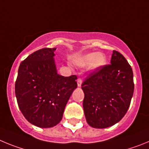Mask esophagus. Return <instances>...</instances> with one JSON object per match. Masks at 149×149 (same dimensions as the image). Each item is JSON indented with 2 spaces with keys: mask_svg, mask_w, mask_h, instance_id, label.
I'll use <instances>...</instances> for the list:
<instances>
[{
  "mask_svg": "<svg viewBox=\"0 0 149 149\" xmlns=\"http://www.w3.org/2000/svg\"><path fill=\"white\" fill-rule=\"evenodd\" d=\"M81 83H82V81H81V78H78V79H77V84H78V87H81Z\"/></svg>",
  "mask_w": 149,
  "mask_h": 149,
  "instance_id": "esophagus-1",
  "label": "esophagus"
}]
</instances>
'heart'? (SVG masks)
Wrapping results in <instances>:
<instances>
[{"label":"heart","instance_id":"heart-1","mask_svg":"<svg viewBox=\"0 0 149 149\" xmlns=\"http://www.w3.org/2000/svg\"><path fill=\"white\" fill-rule=\"evenodd\" d=\"M106 61V56L102 53H91L79 56L75 59V63L79 66H85L91 64V68L96 70L103 66Z\"/></svg>","mask_w":149,"mask_h":149}]
</instances>
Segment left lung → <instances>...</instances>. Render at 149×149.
Returning a JSON list of instances; mask_svg holds the SVG:
<instances>
[{
	"instance_id": "1",
	"label": "left lung",
	"mask_w": 149,
	"mask_h": 149,
	"mask_svg": "<svg viewBox=\"0 0 149 149\" xmlns=\"http://www.w3.org/2000/svg\"><path fill=\"white\" fill-rule=\"evenodd\" d=\"M132 68L119 52L113 50L111 64L91 72L81 84L83 108L87 123L95 128L112 126L122 120L133 96Z\"/></svg>"
}]
</instances>
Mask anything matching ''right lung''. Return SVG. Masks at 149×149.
Returning a JSON list of instances; mask_svg holds the SVG:
<instances>
[{
	"instance_id": "1",
	"label": "right lung",
	"mask_w": 149,
	"mask_h": 149,
	"mask_svg": "<svg viewBox=\"0 0 149 149\" xmlns=\"http://www.w3.org/2000/svg\"><path fill=\"white\" fill-rule=\"evenodd\" d=\"M56 48H43L20 65L15 81L18 107L26 120L40 128H51L62 119L68 101L77 88V76L57 73Z\"/></svg>"
}]
</instances>
